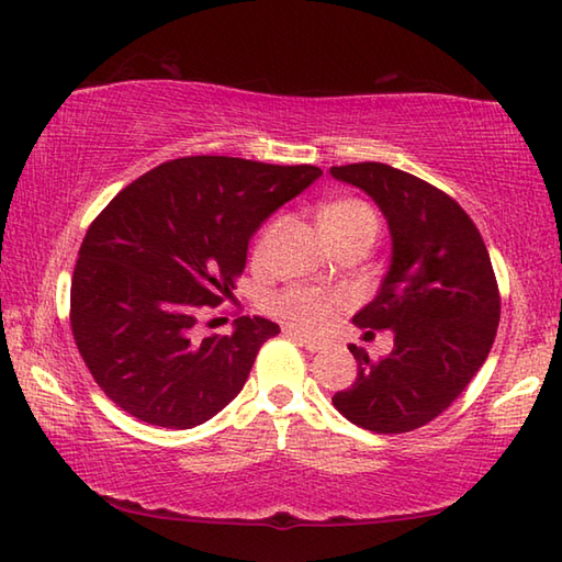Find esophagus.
Instances as JSON below:
<instances>
[{"label":"esophagus","mask_w":562,"mask_h":562,"mask_svg":"<svg viewBox=\"0 0 562 562\" xmlns=\"http://www.w3.org/2000/svg\"><path fill=\"white\" fill-rule=\"evenodd\" d=\"M286 336H289L291 340H296L299 346H303V348L311 350V352H321L323 348H326V340H318V338L303 336V333H299V330H286Z\"/></svg>","instance_id":"esophagus-1"}]
</instances>
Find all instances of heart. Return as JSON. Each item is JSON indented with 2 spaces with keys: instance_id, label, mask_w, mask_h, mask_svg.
<instances>
[{
  "instance_id": "b5f03b06",
  "label": "heart",
  "mask_w": 562,
  "mask_h": 562,
  "mask_svg": "<svg viewBox=\"0 0 562 562\" xmlns=\"http://www.w3.org/2000/svg\"><path fill=\"white\" fill-rule=\"evenodd\" d=\"M323 236L348 234V232H378V216L366 202L360 200H336L326 204L318 214ZM271 244V229H266L254 246V259L263 261ZM342 306V299L313 286H293L271 299V308L279 318L291 323L299 330H321L336 318Z\"/></svg>"
}]
</instances>
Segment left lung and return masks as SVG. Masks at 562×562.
<instances>
[{
  "label": "left lung",
  "mask_w": 562,
  "mask_h": 562,
  "mask_svg": "<svg viewBox=\"0 0 562 562\" xmlns=\"http://www.w3.org/2000/svg\"><path fill=\"white\" fill-rule=\"evenodd\" d=\"M330 175L385 216L387 273L352 323L395 336L380 360L348 346L358 378L333 405L362 429L412 431L439 417L488 358L501 316L494 266L476 224L429 182L382 162L330 167Z\"/></svg>",
  "instance_id": "obj_1"
}]
</instances>
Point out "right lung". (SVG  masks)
<instances>
[{"instance_id": "right-lung-1", "label": "right lung", "mask_w": 562, "mask_h": 562, "mask_svg": "<svg viewBox=\"0 0 562 562\" xmlns=\"http://www.w3.org/2000/svg\"><path fill=\"white\" fill-rule=\"evenodd\" d=\"M323 172L196 155L137 177L88 226L71 281L78 352L127 415L192 429L239 395L256 352L281 328L236 318L196 336L202 306L232 296L256 229Z\"/></svg>"}]
</instances>
